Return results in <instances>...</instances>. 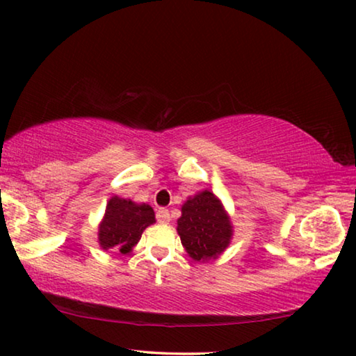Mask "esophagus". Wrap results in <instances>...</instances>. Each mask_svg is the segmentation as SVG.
I'll return each instance as SVG.
<instances>
[{
	"mask_svg": "<svg viewBox=\"0 0 356 356\" xmlns=\"http://www.w3.org/2000/svg\"><path fill=\"white\" fill-rule=\"evenodd\" d=\"M156 220L158 223H169V220H171V217H169V211L165 207H160L156 211Z\"/></svg>",
	"mask_w": 356,
	"mask_h": 356,
	"instance_id": "obj_1",
	"label": "esophagus"
}]
</instances>
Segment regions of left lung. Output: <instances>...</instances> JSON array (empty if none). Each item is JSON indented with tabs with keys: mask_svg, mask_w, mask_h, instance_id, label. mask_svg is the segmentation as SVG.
I'll return each instance as SVG.
<instances>
[{
	"mask_svg": "<svg viewBox=\"0 0 356 356\" xmlns=\"http://www.w3.org/2000/svg\"><path fill=\"white\" fill-rule=\"evenodd\" d=\"M177 233L191 258L207 261L227 249L233 231L220 201L211 191L204 190L182 206Z\"/></svg>",
	"mask_w": 356,
	"mask_h": 356,
	"instance_id": "left-lung-1",
	"label": "left lung"
}]
</instances>
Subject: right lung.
Wrapping results in <instances>:
<instances>
[{"mask_svg":"<svg viewBox=\"0 0 356 356\" xmlns=\"http://www.w3.org/2000/svg\"><path fill=\"white\" fill-rule=\"evenodd\" d=\"M154 222L155 212L149 204H136L114 196L107 202L106 216L99 225V245L104 250L128 253Z\"/></svg>","mask_w":356,"mask_h":356,"instance_id":"1","label":"right lung"}]
</instances>
